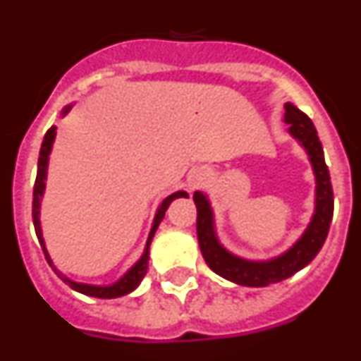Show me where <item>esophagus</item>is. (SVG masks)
Listing matches in <instances>:
<instances>
[{"instance_id": "esophagus-1", "label": "esophagus", "mask_w": 361, "mask_h": 361, "mask_svg": "<svg viewBox=\"0 0 361 361\" xmlns=\"http://www.w3.org/2000/svg\"><path fill=\"white\" fill-rule=\"evenodd\" d=\"M199 183H200V178H199Z\"/></svg>"}]
</instances>
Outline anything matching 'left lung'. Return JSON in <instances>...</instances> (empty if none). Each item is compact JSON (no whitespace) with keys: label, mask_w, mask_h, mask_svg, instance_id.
I'll list each match as a JSON object with an SVG mask.
<instances>
[{"label":"left lung","mask_w":361,"mask_h":361,"mask_svg":"<svg viewBox=\"0 0 361 361\" xmlns=\"http://www.w3.org/2000/svg\"><path fill=\"white\" fill-rule=\"evenodd\" d=\"M283 108H286L283 121L289 126V135L296 139L300 146L305 149L312 171H314V178H317L314 213L311 216V222L302 233V237L286 253L269 258V260H245L233 255L220 244L216 237L215 219H213L208 195H204L202 191L193 193L197 206V237H199L204 260L216 275L238 286H247V288H266L269 283L282 282L295 275L296 271L304 269L322 250L329 233L331 220H333V186H331L329 170L325 166L324 148L318 139L317 128L312 121L295 104L286 103Z\"/></svg>","instance_id":"1"}]
</instances>
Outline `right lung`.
Instances as JSON below:
<instances>
[{"label": "right lung", "instance_id": "add662e5", "mask_svg": "<svg viewBox=\"0 0 361 361\" xmlns=\"http://www.w3.org/2000/svg\"><path fill=\"white\" fill-rule=\"evenodd\" d=\"M72 104L63 108L61 116L65 117L66 114L70 111ZM56 126L49 130V132L44 133V139H43V145H41V152H39V159H37V177H36V184H34V200H32V219H34V228H36V235L39 238V244L44 251V257L49 260L50 266L54 267L52 258H50L49 251H47V245H44V238H43V231H41V220H39V209H41V199H43V193H44V186H47V170H49V157H50V152H52V145H54V139H56ZM178 197H188L186 191H175L171 193L170 197H166L164 200L161 202L159 206L157 213H155V219H153V224L152 229H149V235H148V240H146V247H145V253L141 255V258L130 267L123 276H121L117 282L110 283V286H92V283H81V282H73V280L66 279L63 273L54 267L57 275L61 276V280L65 283H68L70 288L73 291L82 293V295H88V296H95V298H117V296H124L132 293L133 289H137V286L141 283V280L145 279L146 271H148V260H149V244H152V238L157 231L159 224H161V220L164 219V213L168 209L171 202Z\"/></svg>", "mask_w": 361, "mask_h": 361}]
</instances>
